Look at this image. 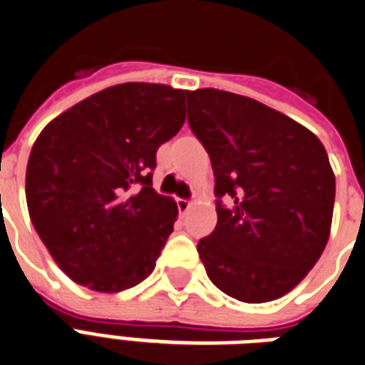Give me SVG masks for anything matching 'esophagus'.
Masks as SVG:
<instances>
[{
	"mask_svg": "<svg viewBox=\"0 0 365 365\" xmlns=\"http://www.w3.org/2000/svg\"><path fill=\"white\" fill-rule=\"evenodd\" d=\"M190 206H192V202L190 200H185V198H177V208H179V212L182 215L190 210Z\"/></svg>",
	"mask_w": 365,
	"mask_h": 365,
	"instance_id": "obj_1",
	"label": "esophagus"
}]
</instances>
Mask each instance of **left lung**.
<instances>
[{"mask_svg":"<svg viewBox=\"0 0 365 365\" xmlns=\"http://www.w3.org/2000/svg\"><path fill=\"white\" fill-rule=\"evenodd\" d=\"M186 98L188 124L215 177L217 225L198 241L208 278L239 302L278 299L307 276L329 241V155L313 132L255 98L220 89Z\"/></svg>","mask_w":365,"mask_h":365,"instance_id":"8db88e82","label":"left lung"}]
</instances>
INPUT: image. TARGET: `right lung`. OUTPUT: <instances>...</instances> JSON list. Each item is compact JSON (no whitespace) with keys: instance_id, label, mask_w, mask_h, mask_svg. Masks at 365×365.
I'll use <instances>...</instances> for the list:
<instances>
[{"instance_id":"add662e5","label":"right lung","mask_w":365,"mask_h":365,"mask_svg":"<svg viewBox=\"0 0 365 365\" xmlns=\"http://www.w3.org/2000/svg\"><path fill=\"white\" fill-rule=\"evenodd\" d=\"M188 91L159 83L103 89L50 122L26 165L34 230L71 280L114 294L145 280L177 202L153 190L159 145L185 124Z\"/></svg>"}]
</instances>
